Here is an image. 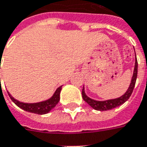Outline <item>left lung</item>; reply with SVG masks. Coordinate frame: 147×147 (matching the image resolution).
<instances>
[{
    "label": "left lung",
    "instance_id": "1",
    "mask_svg": "<svg viewBox=\"0 0 147 147\" xmlns=\"http://www.w3.org/2000/svg\"><path fill=\"white\" fill-rule=\"evenodd\" d=\"M135 56H136V53H135ZM137 76H138V61H137V57H135V66H134L133 77L131 80V83L129 84V89L125 92L124 95H122L121 97L117 98L109 99V100H105V101H97V100H94V99L89 98L85 94L84 88H83V89H82L83 99L89 104L91 107H93L94 110H97V111H108V110H111L115 107H117L124 103L129 98V97L131 96V94L133 93V90L134 89V86H135Z\"/></svg>",
    "mask_w": 147,
    "mask_h": 147
}]
</instances>
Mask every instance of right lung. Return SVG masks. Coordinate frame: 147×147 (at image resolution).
I'll return each mask as SVG.
<instances>
[{"instance_id": "right-lung-1", "label": "right lung", "mask_w": 147, "mask_h": 147, "mask_svg": "<svg viewBox=\"0 0 147 147\" xmlns=\"http://www.w3.org/2000/svg\"><path fill=\"white\" fill-rule=\"evenodd\" d=\"M61 89H62V86L58 87V89H56V91L54 92L53 95L50 98L47 99L45 101L40 102H36V103H26V102H19L15 98H13L9 92H8V94H9V96L11 98V100L18 106V107H20L26 111L31 112V113L44 115L49 113L58 103V102L60 100Z\"/></svg>"}]
</instances>
